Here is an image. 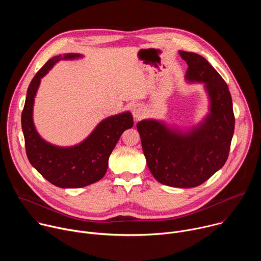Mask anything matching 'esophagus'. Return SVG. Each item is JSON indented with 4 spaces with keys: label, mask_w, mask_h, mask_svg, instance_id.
Masks as SVG:
<instances>
[{
    "label": "esophagus",
    "mask_w": 261,
    "mask_h": 261,
    "mask_svg": "<svg viewBox=\"0 0 261 261\" xmlns=\"http://www.w3.org/2000/svg\"><path fill=\"white\" fill-rule=\"evenodd\" d=\"M132 115L135 120H139L144 116V109L140 104H134L131 108Z\"/></svg>",
    "instance_id": "obj_1"
}]
</instances>
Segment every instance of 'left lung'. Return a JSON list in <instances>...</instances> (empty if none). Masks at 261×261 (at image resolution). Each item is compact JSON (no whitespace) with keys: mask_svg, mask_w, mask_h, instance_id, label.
<instances>
[{"mask_svg":"<svg viewBox=\"0 0 261 261\" xmlns=\"http://www.w3.org/2000/svg\"><path fill=\"white\" fill-rule=\"evenodd\" d=\"M188 65L185 80L202 84L208 113L192 127L145 119L137 123L148 169L161 184L192 188L204 182L225 164L234 132L232 99L226 83L200 55L178 51Z\"/></svg>","mask_w":261,"mask_h":261,"instance_id":"8db88e82","label":"left lung"}]
</instances>
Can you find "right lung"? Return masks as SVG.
Here are the masks:
<instances>
[{
  "label": "right lung",
  "mask_w": 261,
  "mask_h": 261,
  "mask_svg": "<svg viewBox=\"0 0 261 261\" xmlns=\"http://www.w3.org/2000/svg\"><path fill=\"white\" fill-rule=\"evenodd\" d=\"M81 54H65L51 58L32 80L21 114L25 152L32 166L45 179L60 188H82L100 180L106 173L109 156L123 132L133 127L130 111L102 120L91 134L77 144L60 146L43 139L37 131L33 109L41 79L62 60H77Z\"/></svg>",
  "instance_id": "1"
}]
</instances>
